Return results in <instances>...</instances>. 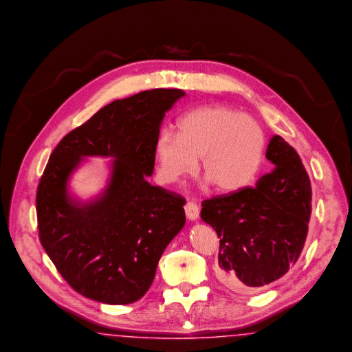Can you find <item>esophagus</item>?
I'll list each match as a JSON object with an SVG mask.
<instances>
[{
	"mask_svg": "<svg viewBox=\"0 0 352 352\" xmlns=\"http://www.w3.org/2000/svg\"><path fill=\"white\" fill-rule=\"evenodd\" d=\"M184 212H186V216L188 220L191 221H195L197 217H199V206H197L195 201H187L186 206H184Z\"/></svg>",
	"mask_w": 352,
	"mask_h": 352,
	"instance_id": "esophagus-1",
	"label": "esophagus"
}]
</instances>
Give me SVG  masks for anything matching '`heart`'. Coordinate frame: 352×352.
<instances>
[{"label": "heart", "mask_w": 352, "mask_h": 352, "mask_svg": "<svg viewBox=\"0 0 352 352\" xmlns=\"http://www.w3.org/2000/svg\"><path fill=\"white\" fill-rule=\"evenodd\" d=\"M265 133L253 118L226 106H206L186 113L178 135L164 131L155 145L158 174L174 183L197 169L216 190L233 192L246 187L261 169Z\"/></svg>", "instance_id": "1"}]
</instances>
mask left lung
Returning <instances> with one entry per match:
<instances>
[{"mask_svg":"<svg viewBox=\"0 0 352 352\" xmlns=\"http://www.w3.org/2000/svg\"><path fill=\"white\" fill-rule=\"evenodd\" d=\"M266 157L275 169L261 177L255 188L201 203L203 221L220 239L217 278L243 294L278 280L294 267L308 234L311 187L300 155L275 135Z\"/></svg>","mask_w":352,"mask_h":352,"instance_id":"1","label":"left lung"}]
</instances>
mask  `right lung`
<instances>
[{
    "mask_svg": "<svg viewBox=\"0 0 352 352\" xmlns=\"http://www.w3.org/2000/svg\"><path fill=\"white\" fill-rule=\"evenodd\" d=\"M184 94L153 89L113 100L64 136L50 157L36 192L39 239L80 295L110 305L138 301L184 226L186 200L146 181L162 119ZM93 155L113 158L111 179L98 198L80 202L67 182Z\"/></svg>",
    "mask_w": 352,
    "mask_h": 352,
    "instance_id": "1",
    "label": "right lung"
}]
</instances>
